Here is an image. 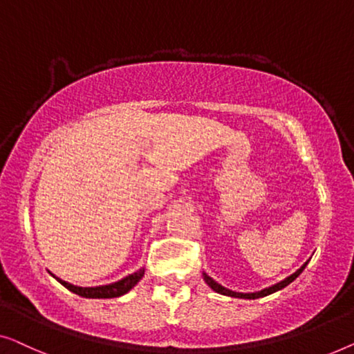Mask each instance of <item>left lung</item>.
Masks as SVG:
<instances>
[{
	"instance_id": "left-lung-1",
	"label": "left lung",
	"mask_w": 354,
	"mask_h": 354,
	"mask_svg": "<svg viewBox=\"0 0 354 354\" xmlns=\"http://www.w3.org/2000/svg\"><path fill=\"white\" fill-rule=\"evenodd\" d=\"M308 261H310V260H308ZM308 261L305 263V265H303V266L300 268V270H297L295 272H293V274H290V276H288V277L283 279V281L277 282V283H274V286H271V287H266V288H263V290H260V292H253V293H241V292H234V290H229V288L223 287L221 283H218L216 281H213V279H212L210 276H208L207 272H203V281H205V282L208 283V287H212L213 290L218 292V293H221V295H227V297H234V298H247V300H255V298H261V297L271 295V293H274V292H277V290H281V288L287 287L288 283L295 281V279L301 274V271L305 270V268H306Z\"/></svg>"
}]
</instances>
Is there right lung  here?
<instances>
[{"instance_id": "obj_1", "label": "right lung", "mask_w": 354, "mask_h": 354, "mask_svg": "<svg viewBox=\"0 0 354 354\" xmlns=\"http://www.w3.org/2000/svg\"><path fill=\"white\" fill-rule=\"evenodd\" d=\"M142 276H144V268H141V270L136 271V272H133V274L120 279V281H117L113 283H107V286L78 287V286H73V283H68L66 281H62V279H59V277L53 274V277H56L64 287L68 288V290L73 292V293H77V295H80V297H84V298H115V297H122V295H125L127 292L131 290V288L136 286L139 281H141Z\"/></svg>"}]
</instances>
